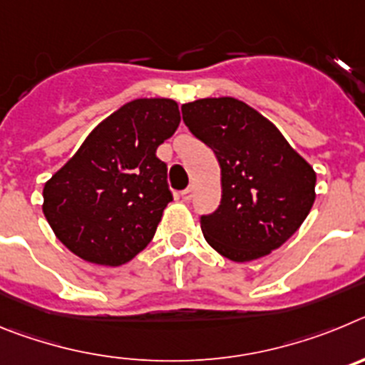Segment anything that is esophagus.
<instances>
[{
    "instance_id": "obj_1",
    "label": "esophagus",
    "mask_w": 365,
    "mask_h": 365,
    "mask_svg": "<svg viewBox=\"0 0 365 365\" xmlns=\"http://www.w3.org/2000/svg\"><path fill=\"white\" fill-rule=\"evenodd\" d=\"M180 197L185 199V201H190V199L193 197V186H188L186 190H182V192H180Z\"/></svg>"
}]
</instances>
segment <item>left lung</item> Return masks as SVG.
<instances>
[{"instance_id":"left-lung-1","label":"left lung","mask_w":365,"mask_h":365,"mask_svg":"<svg viewBox=\"0 0 365 365\" xmlns=\"http://www.w3.org/2000/svg\"><path fill=\"white\" fill-rule=\"evenodd\" d=\"M182 120L221 168V205L201 215L205 240L243 263L282 247L314 202L316 173L256 109L232 96L182 104Z\"/></svg>"}]
</instances>
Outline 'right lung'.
Here are the masks:
<instances>
[{
  "mask_svg": "<svg viewBox=\"0 0 365 365\" xmlns=\"http://www.w3.org/2000/svg\"><path fill=\"white\" fill-rule=\"evenodd\" d=\"M179 122L175 100H131L45 182V219L71 252L120 267L148 247L173 199L166 164L155 153Z\"/></svg>",
  "mask_w": 365,
  "mask_h": 365,
  "instance_id": "obj_1",
  "label": "right lung"
}]
</instances>
